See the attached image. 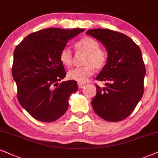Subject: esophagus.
I'll return each instance as SVG.
<instances>
[{"instance_id":"1","label":"esophagus","mask_w":158,"mask_h":158,"mask_svg":"<svg viewBox=\"0 0 158 158\" xmlns=\"http://www.w3.org/2000/svg\"><path fill=\"white\" fill-rule=\"evenodd\" d=\"M77 85H78V87L80 89H82L85 86V84H84V83H83L78 82V83H77Z\"/></svg>"}]
</instances>
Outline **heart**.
Here are the masks:
<instances>
[{"label":"heart","mask_w":158,"mask_h":158,"mask_svg":"<svg viewBox=\"0 0 158 158\" xmlns=\"http://www.w3.org/2000/svg\"><path fill=\"white\" fill-rule=\"evenodd\" d=\"M75 49L77 52L85 53L83 60L84 66L69 70L67 76L71 80L85 83L94 74L95 68L101 69L106 65L108 53L100 48L98 41L90 36H85L77 41L75 44ZM59 59L64 67H70L73 61V51L67 47L64 48L60 52Z\"/></svg>","instance_id":"b5f03b06"}]
</instances>
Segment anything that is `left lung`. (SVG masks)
<instances>
[{"instance_id": "1", "label": "left lung", "mask_w": 158, "mask_h": 158, "mask_svg": "<svg viewBox=\"0 0 158 158\" xmlns=\"http://www.w3.org/2000/svg\"><path fill=\"white\" fill-rule=\"evenodd\" d=\"M87 34L99 40L108 51V61L97 80L106 81V87L95 84L94 111L108 122H119L133 111L143 96L146 74L141 49L125 34L108 29H90Z\"/></svg>"}]
</instances>
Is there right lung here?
I'll return each instance as SVG.
<instances>
[{
  "label": "right lung",
  "instance_id": "right-lung-1",
  "mask_svg": "<svg viewBox=\"0 0 158 158\" xmlns=\"http://www.w3.org/2000/svg\"><path fill=\"white\" fill-rule=\"evenodd\" d=\"M84 31L42 29L29 34L15 48L12 76L17 100L35 119L52 122L67 111L69 95L78 87L75 81L58 83L67 75L59 54L68 40Z\"/></svg>",
  "mask_w": 158,
  "mask_h": 158
}]
</instances>
